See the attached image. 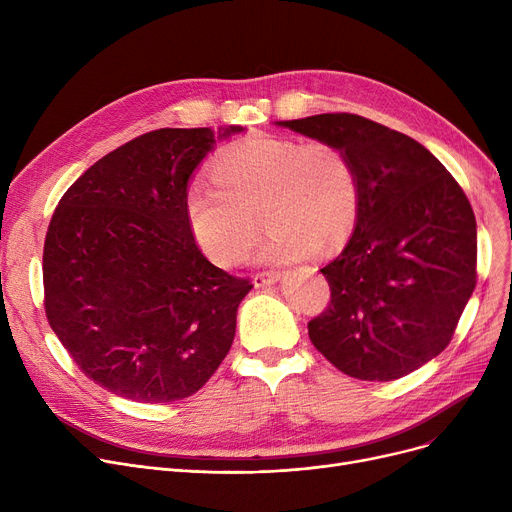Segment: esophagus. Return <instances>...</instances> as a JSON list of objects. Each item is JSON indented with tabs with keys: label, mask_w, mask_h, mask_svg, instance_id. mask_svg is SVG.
Here are the masks:
<instances>
[{
	"label": "esophagus",
	"mask_w": 512,
	"mask_h": 512,
	"mask_svg": "<svg viewBox=\"0 0 512 512\" xmlns=\"http://www.w3.org/2000/svg\"><path fill=\"white\" fill-rule=\"evenodd\" d=\"M278 280H280V272H276V270L257 272V274L253 276V284H255L257 288H261V286H267V284H274V282H278Z\"/></svg>",
	"instance_id": "obj_1"
}]
</instances>
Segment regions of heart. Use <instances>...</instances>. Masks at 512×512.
<instances>
[{
	"label": "heart",
	"mask_w": 512,
	"mask_h": 512,
	"mask_svg": "<svg viewBox=\"0 0 512 512\" xmlns=\"http://www.w3.org/2000/svg\"><path fill=\"white\" fill-rule=\"evenodd\" d=\"M182 207L193 240L215 265L232 267L249 255L257 218L270 228L259 257L290 261L351 236L361 180L351 155L334 143L253 134L218 157L213 182L188 180Z\"/></svg>",
	"instance_id": "heart-1"
}]
</instances>
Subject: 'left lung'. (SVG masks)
I'll return each instance as SVG.
<instances>
[{
    "label": "left lung",
    "instance_id": "1",
    "mask_svg": "<svg viewBox=\"0 0 512 512\" xmlns=\"http://www.w3.org/2000/svg\"><path fill=\"white\" fill-rule=\"evenodd\" d=\"M355 161L361 209L344 251L321 267L326 311L307 328L336 369L392 382L438 357L477 282V226L452 174L421 143L357 114L280 122Z\"/></svg>",
    "mask_w": 512,
    "mask_h": 512
}]
</instances>
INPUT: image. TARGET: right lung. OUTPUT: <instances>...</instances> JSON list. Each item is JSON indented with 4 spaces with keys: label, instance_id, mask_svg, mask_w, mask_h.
<instances>
[{
    "label": "right lung",
    "instance_id": "right-lung-1",
    "mask_svg": "<svg viewBox=\"0 0 512 512\" xmlns=\"http://www.w3.org/2000/svg\"><path fill=\"white\" fill-rule=\"evenodd\" d=\"M230 126V132H240ZM211 128H159L101 157L45 236V315L89 380L137 402L195 394L228 355L251 280L215 267L182 195Z\"/></svg>",
    "mask_w": 512,
    "mask_h": 512
}]
</instances>
